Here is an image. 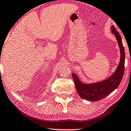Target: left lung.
<instances>
[{"instance_id":"obj_1","label":"left lung","mask_w":131,"mask_h":131,"mask_svg":"<svg viewBox=\"0 0 131 131\" xmlns=\"http://www.w3.org/2000/svg\"><path fill=\"white\" fill-rule=\"evenodd\" d=\"M110 30L112 33L115 36L121 52L120 61L115 71L104 80L88 83L81 81L76 73H72L77 92L80 97L87 101H97L106 97L117 89L122 79L125 70L124 47L121 35L114 28V26H112Z\"/></svg>"}]
</instances>
